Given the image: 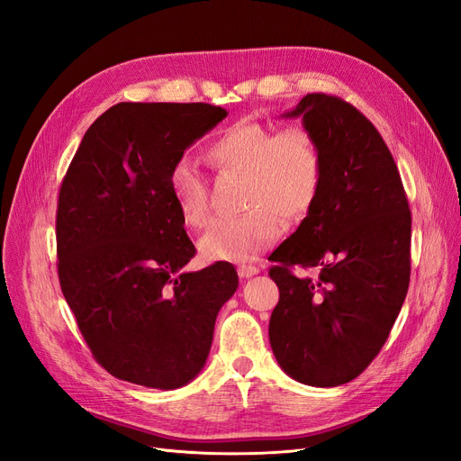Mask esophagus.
<instances>
[{"mask_svg":"<svg viewBox=\"0 0 461 461\" xmlns=\"http://www.w3.org/2000/svg\"><path fill=\"white\" fill-rule=\"evenodd\" d=\"M258 273H259V267H256V265H240V267H239V275L242 278H249V276H254Z\"/></svg>","mask_w":461,"mask_h":461,"instance_id":"obj_1","label":"esophagus"}]
</instances>
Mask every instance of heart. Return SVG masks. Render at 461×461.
<instances>
[{
    "instance_id": "b5f03b06",
    "label": "heart",
    "mask_w": 461,
    "mask_h": 461,
    "mask_svg": "<svg viewBox=\"0 0 461 461\" xmlns=\"http://www.w3.org/2000/svg\"><path fill=\"white\" fill-rule=\"evenodd\" d=\"M205 158L217 171L244 175L248 213L217 219L198 242L205 261H249L269 248L285 225H298L313 207L323 185V151L312 131H275L259 121H240L209 144ZM169 190L180 215L192 227L209 217L203 176L188 161L169 173Z\"/></svg>"
}]
</instances>
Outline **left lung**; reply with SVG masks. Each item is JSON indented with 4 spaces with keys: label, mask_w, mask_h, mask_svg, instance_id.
I'll return each mask as SVG.
<instances>
[{
    "label": "left lung",
    "mask_w": 461,
    "mask_h": 461,
    "mask_svg": "<svg viewBox=\"0 0 461 461\" xmlns=\"http://www.w3.org/2000/svg\"><path fill=\"white\" fill-rule=\"evenodd\" d=\"M302 117L323 151V185L294 234L271 254L278 303L273 354L310 386L350 383L381 352L410 286L411 212L393 153L342 97L308 94ZM318 267L300 279L290 267Z\"/></svg>",
    "instance_id": "obj_1"
}]
</instances>
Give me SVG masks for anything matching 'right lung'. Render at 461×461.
Here are the masks:
<instances>
[{"label": "right lung", "mask_w": 461, "mask_h": 461, "mask_svg": "<svg viewBox=\"0 0 461 461\" xmlns=\"http://www.w3.org/2000/svg\"><path fill=\"white\" fill-rule=\"evenodd\" d=\"M225 117L209 104L121 102L92 122L61 183L59 285L92 356L121 381L190 383L239 288L229 261L180 273L196 248L169 190L185 149Z\"/></svg>", "instance_id": "obj_1"}]
</instances>
